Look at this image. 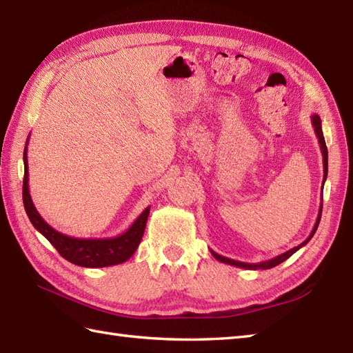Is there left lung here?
<instances>
[{
	"instance_id": "1",
	"label": "left lung",
	"mask_w": 353,
	"mask_h": 353,
	"mask_svg": "<svg viewBox=\"0 0 353 353\" xmlns=\"http://www.w3.org/2000/svg\"><path fill=\"white\" fill-rule=\"evenodd\" d=\"M311 125H313L314 128V132H316V137L319 138V144H321V152H322V157H323V185H325V180H326V176H327V149H326V143H325V138H323V132H322V120L321 117L317 116V114H313L311 116ZM323 201V199H322ZM322 208L323 204L321 203V208H319V214H317V219H316V224L313 227V230H311L310 236L307 237V239L302 242L301 245H298V247H294L289 251H285L283 254H280V256H276L274 259L270 260H266V261H260V263H243V261H236V260H232V259H227L224 256H219V254H216L215 251H212V256H214L218 261H223V263H227V265H232V266H236V268H242V269H251V270H257V269H270V268H275L276 265L283 263L284 260H288L292 254L296 252L299 248L304 247V245H307L310 242L311 237L314 236L317 227H319V223H321V218H322Z\"/></svg>"
}]
</instances>
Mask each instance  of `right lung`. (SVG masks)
I'll return each instance as SVG.
<instances>
[{
	"label": "right lung",
	"instance_id": "1",
	"mask_svg": "<svg viewBox=\"0 0 353 353\" xmlns=\"http://www.w3.org/2000/svg\"><path fill=\"white\" fill-rule=\"evenodd\" d=\"M27 145L23 149V186H22V199L23 208L27 215L39 233H42L46 239L52 243V247L60 252L73 265L83 268H105L125 263L126 260L134 256L139 242L143 239L145 230L147 218L150 214V208H145L143 214L139 215L134 224L128 230L116 237H106V239H78L57 232L55 228L49 225L46 221L40 216L36 206L32 204L30 188H28V159H27Z\"/></svg>",
	"mask_w": 353,
	"mask_h": 353
}]
</instances>
